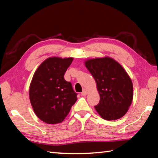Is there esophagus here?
Returning <instances> with one entry per match:
<instances>
[{
	"mask_svg": "<svg viewBox=\"0 0 158 158\" xmlns=\"http://www.w3.org/2000/svg\"><path fill=\"white\" fill-rule=\"evenodd\" d=\"M87 94H88V90H87L86 89H83L82 92H81V95L82 96H86Z\"/></svg>",
	"mask_w": 158,
	"mask_h": 158,
	"instance_id": "1",
	"label": "esophagus"
}]
</instances>
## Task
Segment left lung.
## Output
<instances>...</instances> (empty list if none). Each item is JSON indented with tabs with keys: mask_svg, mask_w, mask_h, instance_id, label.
<instances>
[{
	"mask_svg": "<svg viewBox=\"0 0 158 158\" xmlns=\"http://www.w3.org/2000/svg\"><path fill=\"white\" fill-rule=\"evenodd\" d=\"M85 66L96 83L100 102L95 109L102 119H118L127 112L133 99V84L120 64L109 56L88 59Z\"/></svg>",
	"mask_w": 158,
	"mask_h": 158,
	"instance_id": "8db88e82",
	"label": "left lung"
}]
</instances>
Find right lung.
I'll use <instances>...</instances> for the list:
<instances>
[{"label":"right lung","mask_w":158,"mask_h":158,"mask_svg":"<svg viewBox=\"0 0 158 158\" xmlns=\"http://www.w3.org/2000/svg\"><path fill=\"white\" fill-rule=\"evenodd\" d=\"M73 58L50 57L33 75L29 98L36 115L46 123L62 122L77 101V94L64 75Z\"/></svg>","instance_id":"right-lung-1"}]
</instances>
